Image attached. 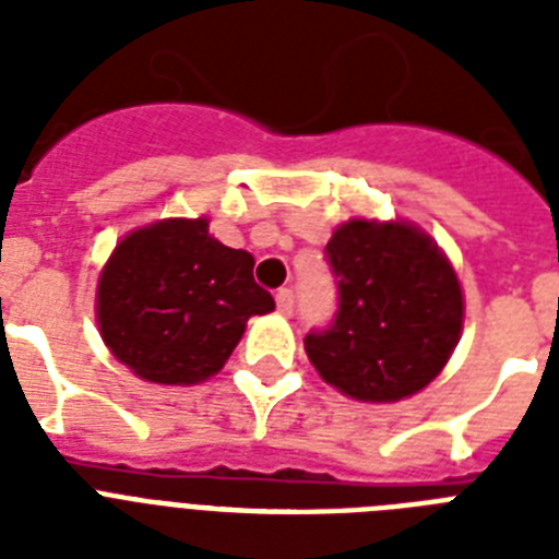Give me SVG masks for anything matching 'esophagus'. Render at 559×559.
I'll return each mask as SVG.
<instances>
[{"label": "esophagus", "mask_w": 559, "mask_h": 559, "mask_svg": "<svg viewBox=\"0 0 559 559\" xmlns=\"http://www.w3.org/2000/svg\"><path fill=\"white\" fill-rule=\"evenodd\" d=\"M275 305H278V313L293 316V310H296V296H293V289H278V293H275Z\"/></svg>", "instance_id": "obj_1"}]
</instances>
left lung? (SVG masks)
<instances>
[{"label":"left lung","instance_id":"8db88e82","mask_svg":"<svg viewBox=\"0 0 559 559\" xmlns=\"http://www.w3.org/2000/svg\"><path fill=\"white\" fill-rule=\"evenodd\" d=\"M340 310L305 350L333 389L394 403L441 373L461 340L464 296L432 237L412 223L348 219L324 249Z\"/></svg>","mask_w":559,"mask_h":559}]
</instances>
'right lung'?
I'll return each mask as SVG.
<instances>
[{
	"mask_svg": "<svg viewBox=\"0 0 559 559\" xmlns=\"http://www.w3.org/2000/svg\"><path fill=\"white\" fill-rule=\"evenodd\" d=\"M254 258L209 235V219H159L109 254L98 281L100 336L135 377L193 385L217 373L252 316L275 301L252 278Z\"/></svg>",
	"mask_w": 559,
	"mask_h": 559,
	"instance_id": "1",
	"label": "right lung"
}]
</instances>
